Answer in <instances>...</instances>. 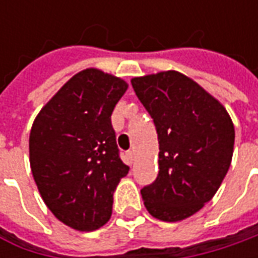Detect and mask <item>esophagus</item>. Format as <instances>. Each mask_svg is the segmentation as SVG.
<instances>
[{
	"instance_id": "obj_1",
	"label": "esophagus",
	"mask_w": 258,
	"mask_h": 258,
	"mask_svg": "<svg viewBox=\"0 0 258 258\" xmlns=\"http://www.w3.org/2000/svg\"><path fill=\"white\" fill-rule=\"evenodd\" d=\"M126 156H127V161H129V162L132 164V162H134V159H135V152H134V151H127V152H126Z\"/></svg>"
}]
</instances>
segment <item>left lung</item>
Returning <instances> with one entry per match:
<instances>
[{"mask_svg": "<svg viewBox=\"0 0 258 258\" xmlns=\"http://www.w3.org/2000/svg\"><path fill=\"white\" fill-rule=\"evenodd\" d=\"M132 87L159 142L158 176L141 191L145 207L162 221L185 220L223 182L233 158V122L223 104L178 72L135 77Z\"/></svg>", "mask_w": 258, "mask_h": 258, "instance_id": "left-lung-1", "label": "left lung"}]
</instances>
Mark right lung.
Segmentation results:
<instances>
[{
  "label": "right lung",
  "instance_id": "obj_1",
  "mask_svg": "<svg viewBox=\"0 0 258 258\" xmlns=\"http://www.w3.org/2000/svg\"><path fill=\"white\" fill-rule=\"evenodd\" d=\"M123 80L96 69L73 76L35 117L30 164L45 205L66 225L93 231L109 221L129 166L120 159L112 112Z\"/></svg>",
  "mask_w": 258,
  "mask_h": 258
}]
</instances>
